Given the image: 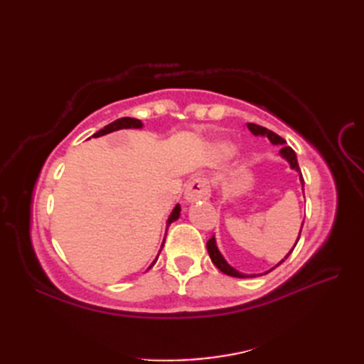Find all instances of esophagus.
Segmentation results:
<instances>
[{"mask_svg": "<svg viewBox=\"0 0 364 364\" xmlns=\"http://www.w3.org/2000/svg\"><path fill=\"white\" fill-rule=\"evenodd\" d=\"M211 196L210 181L205 176H196L186 184L184 189V198L186 202H197V200H206Z\"/></svg>", "mask_w": 364, "mask_h": 364, "instance_id": "esophagus-1", "label": "esophagus"}]
</instances>
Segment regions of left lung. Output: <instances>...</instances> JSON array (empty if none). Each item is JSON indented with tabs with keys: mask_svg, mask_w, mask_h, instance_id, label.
Wrapping results in <instances>:
<instances>
[{
	"mask_svg": "<svg viewBox=\"0 0 364 364\" xmlns=\"http://www.w3.org/2000/svg\"><path fill=\"white\" fill-rule=\"evenodd\" d=\"M247 127H249V129L252 131L253 134H259V136H267L269 137V141L272 142V144H282L283 146H282V150H280V154L283 158H286L289 161V164H291V167L292 168H296L297 172H300V168H299V164H297V156H296V151H294L291 146H288V145H284V139L283 137H280L278 134H275L274 131H270V129H267V128H264V127H259V125H255V123H247ZM300 181H301V188H304V178L300 176ZM301 227H304V223H301ZM300 233H301V230H300ZM300 233H299V239H300ZM299 239H297V242H299ZM297 242H296V245H297ZM294 245V247H296ZM294 247H292V250H294ZM206 249H208V253H210V257H211V261L214 262V266L218 267L220 272H223V274H227V275H230V277H237V278H247V277H255V275H245V274H241V272H237V270H235L233 267H231L228 262L223 259V257L220 255V252L218 250V245H215V239H214V236L210 239V241L206 242ZM292 250L286 255V258L289 257V255L292 253ZM284 258V259H286ZM283 259V261H284ZM282 261V262H283ZM282 262H278V264H282Z\"/></svg>",
	"mask_w": 364,
	"mask_h": 364,
	"instance_id": "1",
	"label": "left lung"
}]
</instances>
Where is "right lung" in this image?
<instances>
[{"instance_id":"1","label":"right lung","mask_w":364,"mask_h":364,"mask_svg":"<svg viewBox=\"0 0 364 364\" xmlns=\"http://www.w3.org/2000/svg\"><path fill=\"white\" fill-rule=\"evenodd\" d=\"M142 127V122L141 120H137V119H131V117H123V119H119V120H115V122H112V123H109V125L107 127H105L103 129H100V131H97V133L92 136V137H100V136H105V134H107V133H112V131H117V129H122V128H141ZM180 211H181V208H180V205H176L175 206V210L172 211V214H170V218H168V220H167V227L170 225V223H172L173 220H176L178 218H180ZM164 245V244H162ZM162 249V247H161ZM159 257V255H158ZM158 259V258H156ZM156 259H154V262H156ZM153 262V264H154ZM151 264V266H153ZM150 266V267H151ZM149 267V269H150Z\"/></svg>"}]
</instances>
